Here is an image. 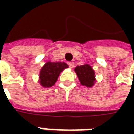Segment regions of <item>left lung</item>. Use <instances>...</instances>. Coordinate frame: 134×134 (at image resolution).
Returning a JSON list of instances; mask_svg holds the SVG:
<instances>
[{
	"label": "left lung",
	"instance_id": "left-lung-1",
	"mask_svg": "<svg viewBox=\"0 0 134 134\" xmlns=\"http://www.w3.org/2000/svg\"><path fill=\"white\" fill-rule=\"evenodd\" d=\"M67 68L69 65L64 62H46L39 71V84L44 88L53 86L57 81L60 73Z\"/></svg>",
	"mask_w": 134,
	"mask_h": 134
}]
</instances>
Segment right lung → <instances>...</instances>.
I'll list each match as a JSON object with an SVG mask.
<instances>
[{
    "instance_id": "add662e5",
    "label": "right lung",
    "mask_w": 134,
    "mask_h": 134,
    "mask_svg": "<svg viewBox=\"0 0 134 134\" xmlns=\"http://www.w3.org/2000/svg\"><path fill=\"white\" fill-rule=\"evenodd\" d=\"M75 71L82 85L86 86V87H92L95 85L96 82L95 71L90 65H78L75 69Z\"/></svg>"
}]
</instances>
